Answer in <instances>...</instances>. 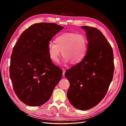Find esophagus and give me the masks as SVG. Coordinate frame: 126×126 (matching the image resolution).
I'll return each mask as SVG.
<instances>
[{"label": "esophagus", "mask_w": 126, "mask_h": 126, "mask_svg": "<svg viewBox=\"0 0 126 126\" xmlns=\"http://www.w3.org/2000/svg\"><path fill=\"white\" fill-rule=\"evenodd\" d=\"M62 70H63V76H64V74L65 73L66 70L65 69H62Z\"/></svg>", "instance_id": "1"}]
</instances>
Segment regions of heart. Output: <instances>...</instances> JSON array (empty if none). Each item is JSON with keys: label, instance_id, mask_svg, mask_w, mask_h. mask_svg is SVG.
I'll return each mask as SVG.
<instances>
[{"label": "heart", "instance_id": "obj_1", "mask_svg": "<svg viewBox=\"0 0 126 126\" xmlns=\"http://www.w3.org/2000/svg\"><path fill=\"white\" fill-rule=\"evenodd\" d=\"M48 51L50 60L57 63L62 55L63 62H70L72 64H77L83 61L88 50V41L84 36L75 33H64L58 36L55 43L50 42Z\"/></svg>", "mask_w": 126, "mask_h": 126}]
</instances>
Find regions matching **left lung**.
Instances as JSON below:
<instances>
[{
	"label": "left lung",
	"mask_w": 126,
	"mask_h": 126,
	"mask_svg": "<svg viewBox=\"0 0 126 126\" xmlns=\"http://www.w3.org/2000/svg\"><path fill=\"white\" fill-rule=\"evenodd\" d=\"M85 31L88 50L83 61L65 73L70 83L67 97L79 110L97 105L106 95L113 79V49L106 37L95 28L81 26Z\"/></svg>",
	"instance_id": "obj_1"
}]
</instances>
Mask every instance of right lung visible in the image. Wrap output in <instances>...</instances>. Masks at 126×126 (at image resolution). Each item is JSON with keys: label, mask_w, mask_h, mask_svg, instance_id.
I'll list each match as a JSON object with an SVG mask.
<instances>
[{"label": "right lung", "mask_w": 126, "mask_h": 126, "mask_svg": "<svg viewBox=\"0 0 126 126\" xmlns=\"http://www.w3.org/2000/svg\"><path fill=\"white\" fill-rule=\"evenodd\" d=\"M64 28L55 23L32 25L21 34L11 56L13 90L26 105L40 106L49 100L63 71L50 60L48 44Z\"/></svg>", "instance_id": "1"}]
</instances>
